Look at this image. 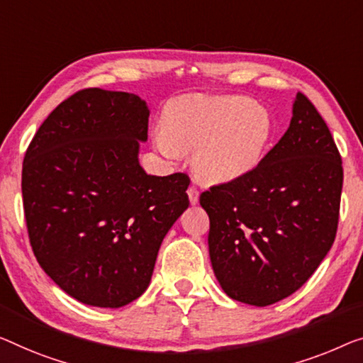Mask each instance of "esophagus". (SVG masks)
<instances>
[{"label": "esophagus", "instance_id": "34e87169", "mask_svg": "<svg viewBox=\"0 0 363 363\" xmlns=\"http://www.w3.org/2000/svg\"><path fill=\"white\" fill-rule=\"evenodd\" d=\"M187 196H189V202H191L192 205H196L199 202V189L191 186L187 189Z\"/></svg>", "mask_w": 363, "mask_h": 363}]
</instances>
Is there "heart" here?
I'll use <instances>...</instances> for the list:
<instances>
[{
    "mask_svg": "<svg viewBox=\"0 0 363 363\" xmlns=\"http://www.w3.org/2000/svg\"><path fill=\"white\" fill-rule=\"evenodd\" d=\"M270 137V113L250 97H184L166 111L156 147L166 156L194 151L199 174L225 182L251 172Z\"/></svg>",
    "mask_w": 363,
    "mask_h": 363,
    "instance_id": "obj_1",
    "label": "heart"
}]
</instances>
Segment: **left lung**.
<instances>
[{
	"instance_id": "obj_1",
	"label": "left lung",
	"mask_w": 363,
	"mask_h": 363,
	"mask_svg": "<svg viewBox=\"0 0 363 363\" xmlns=\"http://www.w3.org/2000/svg\"><path fill=\"white\" fill-rule=\"evenodd\" d=\"M342 181L326 122L296 93L290 127L259 164L200 194L210 259L226 295L267 306L298 290L336 240Z\"/></svg>"
}]
</instances>
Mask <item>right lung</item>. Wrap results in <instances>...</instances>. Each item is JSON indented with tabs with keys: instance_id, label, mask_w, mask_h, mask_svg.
Segmentation results:
<instances>
[{
	"instance_id": "1",
	"label": "right lung",
	"mask_w": 363,
	"mask_h": 363,
	"mask_svg": "<svg viewBox=\"0 0 363 363\" xmlns=\"http://www.w3.org/2000/svg\"><path fill=\"white\" fill-rule=\"evenodd\" d=\"M150 111L138 96L81 89L27 147L23 203L34 256L69 296L121 308L148 289L163 238L189 207L186 172L138 164Z\"/></svg>"
}]
</instances>
